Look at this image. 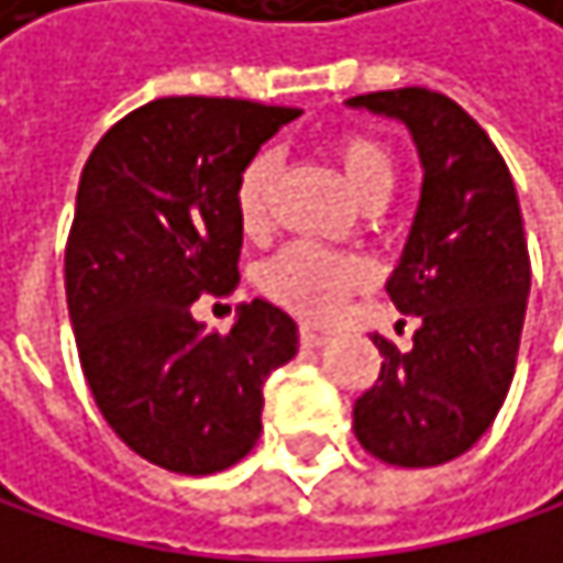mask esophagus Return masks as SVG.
<instances>
[{"mask_svg": "<svg viewBox=\"0 0 563 563\" xmlns=\"http://www.w3.org/2000/svg\"><path fill=\"white\" fill-rule=\"evenodd\" d=\"M298 342H301L305 349H322V345L329 342V335H325V332H316L312 325H301V329H298Z\"/></svg>", "mask_w": 563, "mask_h": 563, "instance_id": "obj_1", "label": "esophagus"}]
</instances>
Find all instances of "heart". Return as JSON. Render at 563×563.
Instances as JSON below:
<instances>
[{
  "label": "heart",
  "instance_id": "b5f03b06",
  "mask_svg": "<svg viewBox=\"0 0 563 563\" xmlns=\"http://www.w3.org/2000/svg\"><path fill=\"white\" fill-rule=\"evenodd\" d=\"M332 151L345 170V180L352 184L358 198L373 194L376 187H393L396 164H393V154L383 140L349 130V133L335 136ZM275 177H278L275 151H258L244 164V170L238 177V190H234V205H238V218H241L244 231H262L268 224ZM365 278H369V265L362 258L342 255V251H329L312 241H295V244L282 247L278 255L262 268V288L278 305L291 308L295 316L312 319V322L332 319L342 308V301L349 298V291L365 285Z\"/></svg>",
  "mask_w": 563,
  "mask_h": 563
}]
</instances>
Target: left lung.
Wrapping results in <instances>:
<instances>
[{"label":"left lung","mask_w":563,"mask_h":563,"mask_svg":"<svg viewBox=\"0 0 563 563\" xmlns=\"http://www.w3.org/2000/svg\"><path fill=\"white\" fill-rule=\"evenodd\" d=\"M349 107L402 120L423 161L416 221L386 285L419 329L409 352L373 335L383 369L355 399L352 430L389 466H440L487 433L517 369L530 255L514 177L487 130L437 90H379Z\"/></svg>","instance_id":"8db88e82"}]
</instances>
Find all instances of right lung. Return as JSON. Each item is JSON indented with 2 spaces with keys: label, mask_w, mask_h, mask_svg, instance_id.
<instances>
[{
  "label": "right lung",
  "mask_w": 563,
  "mask_h": 563,
  "mask_svg": "<svg viewBox=\"0 0 563 563\" xmlns=\"http://www.w3.org/2000/svg\"><path fill=\"white\" fill-rule=\"evenodd\" d=\"M301 110L231 97H161L93 147L66 238V305L87 386L136 453L208 476L258 443L262 386L298 349L265 298L228 335L190 316L238 285L244 164Z\"/></svg>",
  "instance_id": "obj_1"
}]
</instances>
